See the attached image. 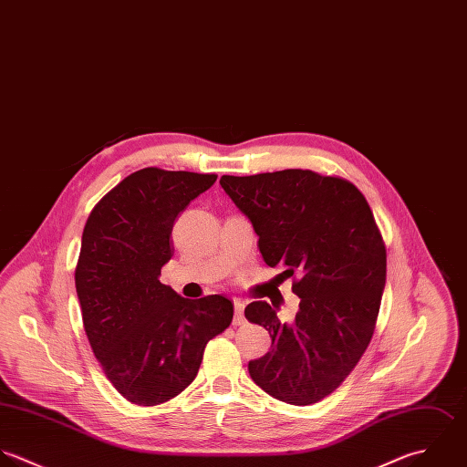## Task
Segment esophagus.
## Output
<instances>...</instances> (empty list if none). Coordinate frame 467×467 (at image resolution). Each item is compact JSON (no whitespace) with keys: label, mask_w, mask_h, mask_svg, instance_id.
Here are the masks:
<instances>
[{"label":"esophagus","mask_w":467,"mask_h":467,"mask_svg":"<svg viewBox=\"0 0 467 467\" xmlns=\"http://www.w3.org/2000/svg\"><path fill=\"white\" fill-rule=\"evenodd\" d=\"M244 303L243 301H234V324H244Z\"/></svg>","instance_id":"34e87169"}]
</instances>
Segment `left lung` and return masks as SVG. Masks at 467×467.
I'll return each instance as SVG.
<instances>
[{
  "label": "left lung",
  "mask_w": 467,
  "mask_h": 467,
  "mask_svg": "<svg viewBox=\"0 0 467 467\" xmlns=\"http://www.w3.org/2000/svg\"><path fill=\"white\" fill-rule=\"evenodd\" d=\"M221 186L252 223L268 266L299 281L292 320L255 301L248 320L272 337V349L248 362L252 380L274 399L310 406L333 393L366 351L386 285V248L364 195L348 181L311 170L246 177Z\"/></svg>",
  "instance_id": "obj_1"
}]
</instances>
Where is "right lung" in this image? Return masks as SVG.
Returning <instances> with one entry per match:
<instances>
[{
  "label": "right lung",
  "mask_w": 467,
  "mask_h": 467,
  "mask_svg": "<svg viewBox=\"0 0 467 467\" xmlns=\"http://www.w3.org/2000/svg\"><path fill=\"white\" fill-rule=\"evenodd\" d=\"M215 179L143 168L87 219L76 266L83 326L109 380L138 406L162 404L190 386L206 342L232 322L230 299H184L159 281L173 255L175 217Z\"/></svg>",
  "instance_id": "obj_1"
}]
</instances>
